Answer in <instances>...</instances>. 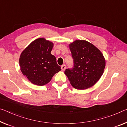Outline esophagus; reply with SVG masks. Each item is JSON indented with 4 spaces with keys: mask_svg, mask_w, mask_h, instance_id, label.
Returning a JSON list of instances; mask_svg holds the SVG:
<instances>
[{
    "mask_svg": "<svg viewBox=\"0 0 127 127\" xmlns=\"http://www.w3.org/2000/svg\"><path fill=\"white\" fill-rule=\"evenodd\" d=\"M65 69H66V65H62L61 66V69H62V71H64V70H65Z\"/></svg>",
    "mask_w": 127,
    "mask_h": 127,
    "instance_id": "esophagus-1",
    "label": "esophagus"
}]
</instances>
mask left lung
<instances>
[{
  "instance_id": "8db88e82",
  "label": "left lung",
  "mask_w": 127,
  "mask_h": 127,
  "mask_svg": "<svg viewBox=\"0 0 127 127\" xmlns=\"http://www.w3.org/2000/svg\"><path fill=\"white\" fill-rule=\"evenodd\" d=\"M73 67L65 71L72 86L85 90L94 85L102 75L106 66L103 54L92 44L76 40L69 45Z\"/></svg>"
}]
</instances>
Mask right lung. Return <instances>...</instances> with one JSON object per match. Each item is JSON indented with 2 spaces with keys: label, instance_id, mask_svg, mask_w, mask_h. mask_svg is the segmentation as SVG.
Returning <instances> with one entry per match:
<instances>
[{
  "label": "right lung",
  "instance_id": "right-lung-1",
  "mask_svg": "<svg viewBox=\"0 0 127 127\" xmlns=\"http://www.w3.org/2000/svg\"><path fill=\"white\" fill-rule=\"evenodd\" d=\"M53 44L44 38L33 41L21 53L19 64L23 74L31 83L43 86L61 70L55 56L51 54Z\"/></svg>",
  "mask_w": 127,
  "mask_h": 127
}]
</instances>
